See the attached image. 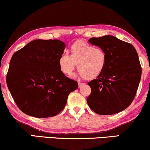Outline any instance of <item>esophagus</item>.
I'll return each instance as SVG.
<instances>
[{
  "label": "esophagus",
  "mask_w": 150,
  "mask_h": 150,
  "mask_svg": "<svg viewBox=\"0 0 150 150\" xmlns=\"http://www.w3.org/2000/svg\"><path fill=\"white\" fill-rule=\"evenodd\" d=\"M84 83H81V82H78V85H79V86L80 87V86H82V85H84Z\"/></svg>",
  "instance_id": "obj_1"
}]
</instances>
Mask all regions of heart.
Segmentation results:
<instances>
[{"label":"heart","instance_id":"heart-1","mask_svg":"<svg viewBox=\"0 0 150 150\" xmlns=\"http://www.w3.org/2000/svg\"><path fill=\"white\" fill-rule=\"evenodd\" d=\"M70 55L62 54L58 59V66L64 75H70L76 66L79 75L86 79L99 76L107 64V54L101 48H94L84 41H76L70 48Z\"/></svg>","mask_w":150,"mask_h":150}]
</instances>
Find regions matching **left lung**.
Listing matches in <instances>:
<instances>
[{"label": "left lung", "instance_id": "obj_1", "mask_svg": "<svg viewBox=\"0 0 150 150\" xmlns=\"http://www.w3.org/2000/svg\"><path fill=\"white\" fill-rule=\"evenodd\" d=\"M91 44L105 51L107 64L99 76L88 83L89 107L99 115H112L127 109L135 97L142 69L136 49L131 43L111 35L93 37Z\"/></svg>", "mask_w": 150, "mask_h": 150}]
</instances>
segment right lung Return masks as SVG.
Returning <instances> with one entry per match:
<instances>
[{
  "label": "right lung",
  "instance_id": "1",
  "mask_svg": "<svg viewBox=\"0 0 150 150\" xmlns=\"http://www.w3.org/2000/svg\"><path fill=\"white\" fill-rule=\"evenodd\" d=\"M66 45L58 39H36L13 54L7 85L18 108L25 114L49 117L60 113L70 93L78 88L58 66Z\"/></svg>",
  "mask_w": 150,
  "mask_h": 150
}]
</instances>
